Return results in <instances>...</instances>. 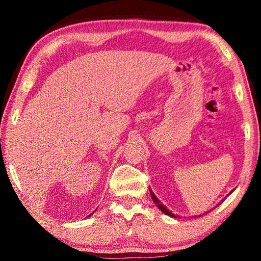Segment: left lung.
I'll return each instance as SVG.
<instances>
[{
  "label": "left lung",
  "mask_w": 261,
  "mask_h": 261,
  "mask_svg": "<svg viewBox=\"0 0 261 261\" xmlns=\"http://www.w3.org/2000/svg\"><path fill=\"white\" fill-rule=\"evenodd\" d=\"M149 191H150V194H151V197H152V201H153V203L157 205V206L159 207V210L162 211V212H163V213H165V214H167V215H169V216H174V218H176V216H175L173 213L169 212V210H167V208H166V206H164V205L162 204V202H160L159 199L157 198V196L154 195V194L152 193V191L150 190V188H149ZM231 193H232V192H231Z\"/></svg>",
  "instance_id": "8db88e82"
}]
</instances>
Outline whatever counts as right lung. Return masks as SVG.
<instances>
[{"label":"right lung","instance_id":"obj_1","mask_svg":"<svg viewBox=\"0 0 261 261\" xmlns=\"http://www.w3.org/2000/svg\"><path fill=\"white\" fill-rule=\"evenodd\" d=\"M92 214H93V213H92ZM92 214H90V215H92ZM90 215H88V216H90Z\"/></svg>","mask_w":261,"mask_h":261}]
</instances>
